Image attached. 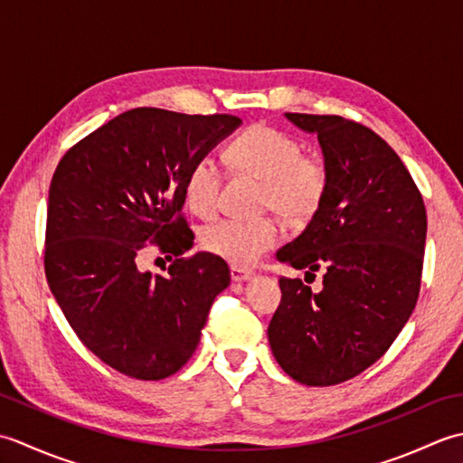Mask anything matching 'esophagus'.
I'll list each match as a JSON object with an SVG mask.
<instances>
[{
    "label": "esophagus",
    "mask_w": 463,
    "mask_h": 463,
    "mask_svg": "<svg viewBox=\"0 0 463 463\" xmlns=\"http://www.w3.org/2000/svg\"><path fill=\"white\" fill-rule=\"evenodd\" d=\"M231 279L234 282H244L252 279V272L247 269H239V267H231Z\"/></svg>",
    "instance_id": "obj_1"
}]
</instances>
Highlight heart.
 I'll return each mask as SVG.
<instances>
[{"label":"heart","mask_w":463,"mask_h":463,"mask_svg":"<svg viewBox=\"0 0 463 463\" xmlns=\"http://www.w3.org/2000/svg\"><path fill=\"white\" fill-rule=\"evenodd\" d=\"M234 171L260 179V201L290 221H304L318 211L328 189V175L314 156L302 155L294 137L267 125L250 127L226 146ZM222 173L213 156H199L186 171L184 203L196 216H211L219 204ZM280 241L272 219H224L201 232V244L213 257L234 267H250Z\"/></svg>","instance_id":"b5f03b06"}]
</instances>
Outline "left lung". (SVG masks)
<instances>
[{
    "label": "left lung",
    "mask_w": 463,
    "mask_h": 463,
    "mask_svg": "<svg viewBox=\"0 0 463 463\" xmlns=\"http://www.w3.org/2000/svg\"><path fill=\"white\" fill-rule=\"evenodd\" d=\"M318 137L328 189L307 229L277 252L322 290L280 279L269 326L280 368L307 386L346 382L383 356L416 307L426 244V206L392 146L338 115L284 113Z\"/></svg>",
    "instance_id": "obj_1"
}]
</instances>
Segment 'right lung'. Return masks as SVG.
<instances>
[{"instance_id":"add662e5","label":"right lung","mask_w":463,"mask_h":463,"mask_svg":"<svg viewBox=\"0 0 463 463\" xmlns=\"http://www.w3.org/2000/svg\"><path fill=\"white\" fill-rule=\"evenodd\" d=\"M242 121L155 107L125 111L71 146L49 186L45 277L69 326L97 358L137 380H163L199 346L226 262L193 249L181 216L189 166ZM145 241L175 260L138 269Z\"/></svg>"}]
</instances>
